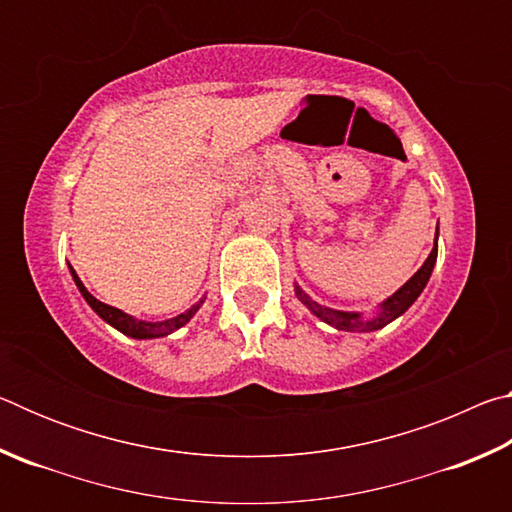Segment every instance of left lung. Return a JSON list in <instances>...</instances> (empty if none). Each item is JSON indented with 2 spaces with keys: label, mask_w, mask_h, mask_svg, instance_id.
Listing matches in <instances>:
<instances>
[{
  "label": "left lung",
  "mask_w": 512,
  "mask_h": 512,
  "mask_svg": "<svg viewBox=\"0 0 512 512\" xmlns=\"http://www.w3.org/2000/svg\"><path fill=\"white\" fill-rule=\"evenodd\" d=\"M436 257H438V230H436V244H433L427 262L418 268V273H415L404 287H400L391 298L381 302L379 311L372 318H363L361 314H357V311H339V309L318 305V302L311 300L307 293L298 287V284H296V296L300 298L302 305L311 311V314L318 316L327 325H332L336 329H345V332H375V329L386 327L388 323H393L395 318H400L404 311L418 300L422 289L427 287L433 266H436Z\"/></svg>",
  "instance_id": "1"
}]
</instances>
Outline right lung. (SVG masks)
<instances>
[{
    "label": "right lung",
    "instance_id": "obj_1",
    "mask_svg": "<svg viewBox=\"0 0 512 512\" xmlns=\"http://www.w3.org/2000/svg\"><path fill=\"white\" fill-rule=\"evenodd\" d=\"M69 273H72L76 287H79L81 296L85 298V302L97 311V314L106 320L108 325H112L115 329H119L121 334L131 336V339H160V336H169L171 332H176V329H180L183 325H187L189 320L194 318V314L198 309H201L203 300H198L196 305L192 309H187L185 314H178L176 318H169V320H160V323H149V320H137L133 316L124 314V311L117 309V307H110L106 305V302H101L92 296V293L83 287V282L79 280V275H76V271L72 266H69Z\"/></svg>",
    "mask_w": 512,
    "mask_h": 512
}]
</instances>
